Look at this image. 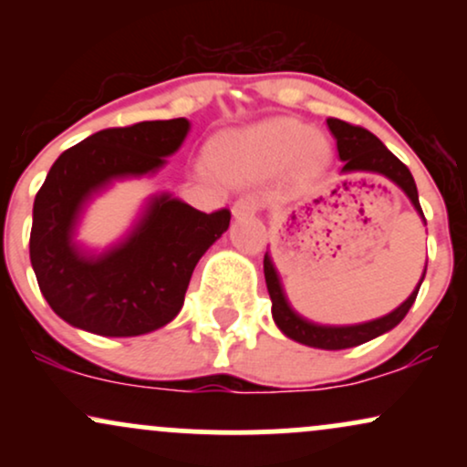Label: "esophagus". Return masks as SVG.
I'll return each instance as SVG.
<instances>
[{"label": "esophagus", "mask_w": 467, "mask_h": 467, "mask_svg": "<svg viewBox=\"0 0 467 467\" xmlns=\"http://www.w3.org/2000/svg\"><path fill=\"white\" fill-rule=\"evenodd\" d=\"M261 203H264V200H261L259 195H241L239 200L233 203V215L234 219L254 215L261 208Z\"/></svg>", "instance_id": "esophagus-1"}]
</instances>
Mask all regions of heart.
Here are the masks:
<instances>
[{"instance_id": "b5f03b06", "label": "heart", "mask_w": 467, "mask_h": 467, "mask_svg": "<svg viewBox=\"0 0 467 467\" xmlns=\"http://www.w3.org/2000/svg\"><path fill=\"white\" fill-rule=\"evenodd\" d=\"M325 158V138L292 118H272L222 133L208 147L213 169L233 182L270 178L289 162L298 173H312Z\"/></svg>"}]
</instances>
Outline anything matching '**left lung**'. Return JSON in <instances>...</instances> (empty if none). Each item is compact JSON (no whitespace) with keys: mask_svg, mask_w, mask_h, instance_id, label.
Listing matches in <instances>:
<instances>
[{"mask_svg":"<svg viewBox=\"0 0 467 467\" xmlns=\"http://www.w3.org/2000/svg\"><path fill=\"white\" fill-rule=\"evenodd\" d=\"M327 127L334 133L337 155L345 162L340 169V173H373L382 175L398 184L401 191L406 192L412 206H415L417 215L423 219V211L420 206V195H417L415 180H412L409 166L400 162L393 153L384 147L382 140L378 136H373L371 131H367L364 127L349 125L345 120H337V118H327ZM264 275L267 283V292L272 298V318L278 329L283 331L292 340L301 342V345L316 347V349H327V351H337V349H349V347H358L362 342L373 340V337L387 334V331L398 327L404 316L409 314V309L415 303L417 292H420L423 276H426V267H423V275L417 283V287L412 289V294L400 305L398 309L382 316V318L368 320V323H358V325H320L314 320H307L301 316L296 309L292 307L287 301L285 292H283V283L278 278V272L275 264H272L270 252H265L264 256Z\"/></svg>","mask_w":467,"mask_h":467,"instance_id":"obj_1","label":"left lung"}]
</instances>
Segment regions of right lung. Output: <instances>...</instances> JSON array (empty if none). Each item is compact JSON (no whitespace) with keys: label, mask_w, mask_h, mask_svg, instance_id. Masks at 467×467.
I'll list each match as a JSON object with an SVG mask.
<instances>
[{"label":"right lung","mask_w":467,"mask_h":467,"mask_svg":"<svg viewBox=\"0 0 467 467\" xmlns=\"http://www.w3.org/2000/svg\"><path fill=\"white\" fill-rule=\"evenodd\" d=\"M189 130L186 118L103 130L52 164L32 208L30 264L47 305L66 323L127 337L180 314L197 261L228 230V208L206 215L173 192H155L103 250L80 244L78 226L89 202L116 182L158 173Z\"/></svg>","instance_id":"1"}]
</instances>
